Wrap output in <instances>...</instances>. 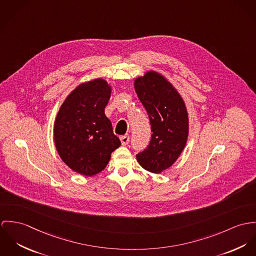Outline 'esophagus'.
<instances>
[{
    "label": "esophagus",
    "instance_id": "obj_1",
    "mask_svg": "<svg viewBox=\"0 0 256 256\" xmlns=\"http://www.w3.org/2000/svg\"><path fill=\"white\" fill-rule=\"evenodd\" d=\"M130 142V136L126 134V136H122L120 138V142H122V144L124 146V145H126L128 143Z\"/></svg>",
    "mask_w": 256,
    "mask_h": 256
}]
</instances>
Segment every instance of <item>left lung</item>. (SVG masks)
I'll list each match as a JSON object with an SVG mask.
<instances>
[{
	"instance_id": "8db88e82",
	"label": "left lung",
	"mask_w": 256,
	"mask_h": 256,
	"mask_svg": "<svg viewBox=\"0 0 256 256\" xmlns=\"http://www.w3.org/2000/svg\"><path fill=\"white\" fill-rule=\"evenodd\" d=\"M136 92L151 124V140L136 155L143 169L160 174L182 152L188 138V114L182 96L164 76L147 72L134 80Z\"/></svg>"
}]
</instances>
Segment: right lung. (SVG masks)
I'll use <instances>...</instances> for the list:
<instances>
[{"label": "right lung", "instance_id": "obj_1", "mask_svg": "<svg viewBox=\"0 0 256 256\" xmlns=\"http://www.w3.org/2000/svg\"><path fill=\"white\" fill-rule=\"evenodd\" d=\"M112 87L103 78L82 84L66 98L54 124V142L64 163L87 176L104 170L120 146L105 108Z\"/></svg>", "mask_w": 256, "mask_h": 256}]
</instances>
